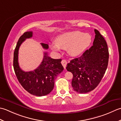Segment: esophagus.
I'll return each mask as SVG.
<instances>
[{
    "label": "esophagus",
    "mask_w": 121,
    "mask_h": 121,
    "mask_svg": "<svg viewBox=\"0 0 121 121\" xmlns=\"http://www.w3.org/2000/svg\"><path fill=\"white\" fill-rule=\"evenodd\" d=\"M61 64H62V65L63 66L64 68L65 69L66 67V65H67V61H66V60H63L61 61Z\"/></svg>",
    "instance_id": "esophagus-1"
}]
</instances>
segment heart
<instances>
[{
  "instance_id": "b5f03b06",
  "label": "heart",
  "mask_w": 121,
  "mask_h": 121,
  "mask_svg": "<svg viewBox=\"0 0 121 121\" xmlns=\"http://www.w3.org/2000/svg\"><path fill=\"white\" fill-rule=\"evenodd\" d=\"M91 42V36L87 33L79 31L66 32L56 38L55 43L50 44L53 51H60V49L67 50L71 56H77L84 52Z\"/></svg>"
}]
</instances>
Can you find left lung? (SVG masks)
<instances>
[{
    "mask_svg": "<svg viewBox=\"0 0 121 121\" xmlns=\"http://www.w3.org/2000/svg\"><path fill=\"white\" fill-rule=\"evenodd\" d=\"M93 45L80 57L67 64L66 69L73 74L71 85L79 93L91 91L97 87L107 70L109 50L104 38L97 30Z\"/></svg>",
    "mask_w": 121,
    "mask_h": 121,
    "instance_id": "8db88e82",
    "label": "left lung"
}]
</instances>
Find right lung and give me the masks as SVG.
Here are the masks:
<instances>
[{"label":"right lung","mask_w":121,"mask_h":121,"mask_svg":"<svg viewBox=\"0 0 121 121\" xmlns=\"http://www.w3.org/2000/svg\"><path fill=\"white\" fill-rule=\"evenodd\" d=\"M32 36V32L28 31L19 38L14 52L13 68L19 82L24 89L31 95L41 97L49 94L53 90L55 79L62 72L64 67L61 59L51 58L48 53H44L42 61L35 70L24 71L21 69L18 63L19 49L26 39ZM41 44L43 48L48 49V44Z\"/></svg>","instance_id":"1"}]
</instances>
